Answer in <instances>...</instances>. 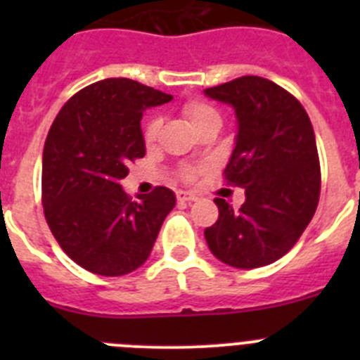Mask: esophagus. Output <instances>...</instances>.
I'll list each match as a JSON object with an SVG mask.
<instances>
[{"instance_id": "esophagus-1", "label": "esophagus", "mask_w": 360, "mask_h": 360, "mask_svg": "<svg viewBox=\"0 0 360 360\" xmlns=\"http://www.w3.org/2000/svg\"><path fill=\"white\" fill-rule=\"evenodd\" d=\"M176 200L178 203H191V202H196L198 196H195L193 193H187V191H176Z\"/></svg>"}]
</instances>
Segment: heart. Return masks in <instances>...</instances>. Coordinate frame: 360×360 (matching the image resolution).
I'll return each instance as SVG.
<instances>
[{"mask_svg": "<svg viewBox=\"0 0 360 360\" xmlns=\"http://www.w3.org/2000/svg\"><path fill=\"white\" fill-rule=\"evenodd\" d=\"M182 113L184 117L189 120L193 128H198L200 124L207 122V120H219L218 111H216L214 108L209 106V104L205 103H196V101L195 103H187L186 106H184ZM158 131H160V119L151 117L144 126V141L148 142V144L155 142ZM193 174H195L193 171H186V178H193Z\"/></svg>", "mask_w": 360, "mask_h": 360, "instance_id": "b5f03b06", "label": "heart"}]
</instances>
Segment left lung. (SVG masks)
<instances>
[{"label": "left lung", "instance_id": "8db88e82", "mask_svg": "<svg viewBox=\"0 0 360 360\" xmlns=\"http://www.w3.org/2000/svg\"><path fill=\"white\" fill-rule=\"evenodd\" d=\"M234 108L238 133L225 180L245 189L238 211L216 198L218 221L205 229L211 252L234 269H257L288 252L319 203L316 135L294 95L269 79L245 75L203 90Z\"/></svg>", "mask_w": 360, "mask_h": 360}]
</instances>
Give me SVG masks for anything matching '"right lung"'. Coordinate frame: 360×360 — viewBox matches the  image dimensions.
Returning a JSON list of instances; mask_svg holds the SVG:
<instances>
[{"instance_id":"obj_1","label":"right lung","mask_w":360,"mask_h":360,"mask_svg":"<svg viewBox=\"0 0 360 360\" xmlns=\"http://www.w3.org/2000/svg\"><path fill=\"white\" fill-rule=\"evenodd\" d=\"M173 97L111 77L82 88L61 108L43 149V209L57 243L82 269L124 276L151 254L176 196L167 187L131 200L120 180L146 155L142 113Z\"/></svg>"}]
</instances>
